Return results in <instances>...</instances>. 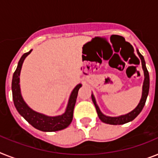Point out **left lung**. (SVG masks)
Masks as SVG:
<instances>
[{
	"mask_svg": "<svg viewBox=\"0 0 158 158\" xmlns=\"http://www.w3.org/2000/svg\"><path fill=\"white\" fill-rule=\"evenodd\" d=\"M137 51L138 56H139V57L140 58V60H141L142 69H143L144 75V83H143V87H142V96L141 98H140V102H139L137 106H136L133 110H131V112H129L127 114H123V115H120V116L118 117L106 116V115H105V114H103L102 113L99 107H98V106L97 105V102H96L94 96V94H92L91 98H92V101H93L94 104L95 106V108H96V110H97L98 115V117H99V118L101 119L102 122H103V123L112 125L124 124V123H128V122H131V121L133 120L134 118L141 112L142 109L144 108V104H145V102H146L147 99V97H148V90H149V75H148V70H147L146 65H145V61H144V57H143V56L139 52V51Z\"/></svg>",
	"mask_w": 158,
	"mask_h": 158,
	"instance_id": "obj_1",
	"label": "left lung"
}]
</instances>
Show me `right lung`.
Here are the masks:
<instances>
[{
    "instance_id": "1",
    "label": "right lung",
    "mask_w": 158,
    "mask_h": 158,
    "mask_svg": "<svg viewBox=\"0 0 158 158\" xmlns=\"http://www.w3.org/2000/svg\"><path fill=\"white\" fill-rule=\"evenodd\" d=\"M31 50L28 52L25 53L21 57L18 64V67L13 75L12 80V93L13 100L15 107L18 113L26 119V120L38 130L43 131H56L66 128L71 123L73 117V110L77 101V97L79 89L81 87V84H78L70 94L69 102H68L66 110L64 114L57 116H48L44 114L36 112L28 106L23 100L20 89V73L23 66V61L26 57L31 52Z\"/></svg>"
}]
</instances>
